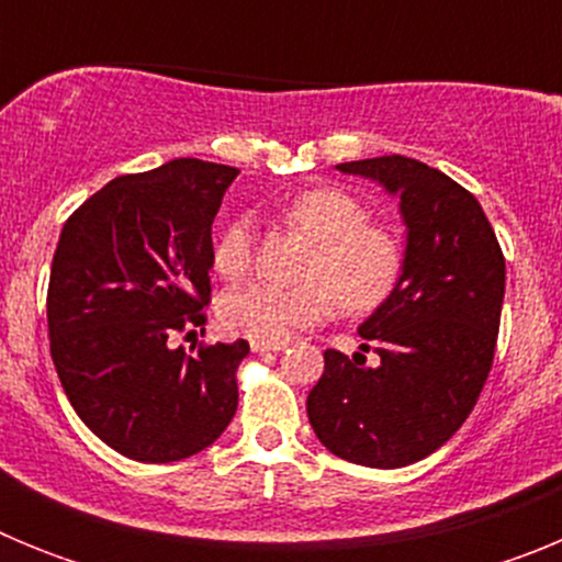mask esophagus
Returning <instances> with one entry per match:
<instances>
[{
  "instance_id": "obj_1",
  "label": "esophagus",
  "mask_w": 562,
  "mask_h": 562,
  "mask_svg": "<svg viewBox=\"0 0 562 562\" xmlns=\"http://www.w3.org/2000/svg\"><path fill=\"white\" fill-rule=\"evenodd\" d=\"M286 342H267V340H250V349L258 351V355H265V351H281Z\"/></svg>"
}]
</instances>
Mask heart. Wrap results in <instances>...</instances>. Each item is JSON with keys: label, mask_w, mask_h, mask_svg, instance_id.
Wrapping results in <instances>:
<instances>
[{"label": "heart", "mask_w": 562, "mask_h": 562, "mask_svg": "<svg viewBox=\"0 0 562 562\" xmlns=\"http://www.w3.org/2000/svg\"><path fill=\"white\" fill-rule=\"evenodd\" d=\"M292 225L317 241L304 286L267 281L238 286L222 301V321L236 335L281 342L297 329L321 324L335 310V297L349 312L380 306L400 281L402 241L389 227L369 225V211L351 193L315 188L301 193L286 211ZM256 261V225L236 220L213 245V267L227 281L245 278Z\"/></svg>", "instance_id": "obj_1"}]
</instances>
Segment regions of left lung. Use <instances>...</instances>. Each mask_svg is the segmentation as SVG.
<instances>
[{
    "label": "left lung",
    "mask_w": 562,
    "mask_h": 562,
    "mask_svg": "<svg viewBox=\"0 0 562 562\" xmlns=\"http://www.w3.org/2000/svg\"><path fill=\"white\" fill-rule=\"evenodd\" d=\"M335 168L396 196L405 261L357 329L360 351L324 355L306 414L329 453L394 470L439 450L475 408L498 340L504 252L479 200L448 173L400 154ZM369 348L376 367L364 366Z\"/></svg>",
    "instance_id": "obj_1"
}]
</instances>
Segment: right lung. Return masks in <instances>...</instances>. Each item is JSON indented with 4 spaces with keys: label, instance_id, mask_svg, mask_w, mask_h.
<instances>
[{
    "label": "right lung",
    "instance_id": "add662e5",
    "mask_svg": "<svg viewBox=\"0 0 562 562\" xmlns=\"http://www.w3.org/2000/svg\"><path fill=\"white\" fill-rule=\"evenodd\" d=\"M236 173L193 157L126 173L89 196L58 238L49 355L83 425L126 459H188L236 414V369L250 342L196 355L171 342L205 324L211 225Z\"/></svg>",
    "mask_w": 562,
    "mask_h": 562
}]
</instances>
